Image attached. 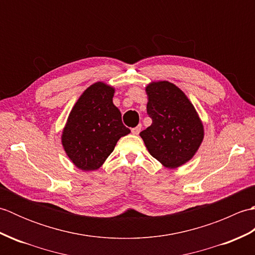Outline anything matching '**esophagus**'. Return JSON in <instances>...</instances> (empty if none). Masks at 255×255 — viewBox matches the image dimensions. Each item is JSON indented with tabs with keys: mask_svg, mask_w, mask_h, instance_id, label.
Listing matches in <instances>:
<instances>
[{
	"mask_svg": "<svg viewBox=\"0 0 255 255\" xmlns=\"http://www.w3.org/2000/svg\"><path fill=\"white\" fill-rule=\"evenodd\" d=\"M141 128H142L141 125H138L137 127H134V128L131 129V132H132L133 134H139V132L141 131Z\"/></svg>",
	"mask_w": 255,
	"mask_h": 255,
	"instance_id": "obj_1",
	"label": "esophagus"
}]
</instances>
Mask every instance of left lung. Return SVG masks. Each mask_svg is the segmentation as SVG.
Returning a JSON list of instances; mask_svg holds the SVG:
<instances>
[{
	"label": "left lung",
	"mask_w": 255,
	"mask_h": 255,
	"mask_svg": "<svg viewBox=\"0 0 255 255\" xmlns=\"http://www.w3.org/2000/svg\"><path fill=\"white\" fill-rule=\"evenodd\" d=\"M145 92L152 124L140 137L154 159L176 169L198 151L205 136L203 122L186 94L169 81H152Z\"/></svg>",
	"instance_id": "1"
}]
</instances>
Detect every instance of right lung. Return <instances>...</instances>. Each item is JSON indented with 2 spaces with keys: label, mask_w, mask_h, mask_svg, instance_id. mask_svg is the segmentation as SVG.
<instances>
[{
  "label": "right lung",
  "mask_w": 255,
  "mask_h": 255,
  "mask_svg": "<svg viewBox=\"0 0 255 255\" xmlns=\"http://www.w3.org/2000/svg\"><path fill=\"white\" fill-rule=\"evenodd\" d=\"M115 88L105 82L90 85L75 102L61 133L64 152L79 170H99L119 139L130 132L114 105Z\"/></svg>",
  "instance_id": "add662e5"
}]
</instances>
